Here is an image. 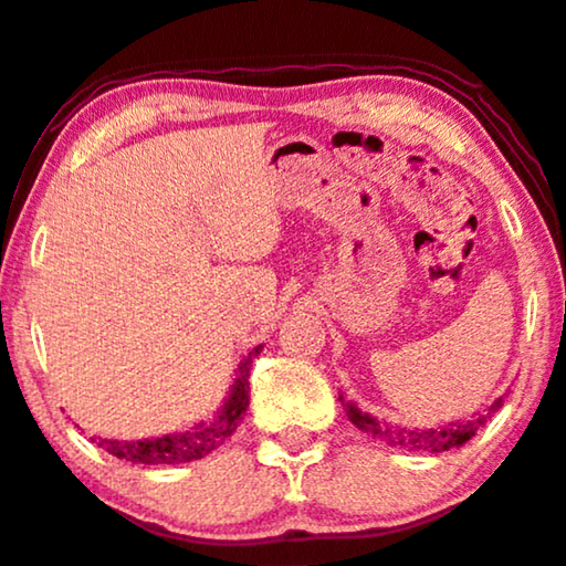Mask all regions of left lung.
Wrapping results in <instances>:
<instances>
[{
    "instance_id": "1",
    "label": "left lung",
    "mask_w": 566,
    "mask_h": 566,
    "mask_svg": "<svg viewBox=\"0 0 566 566\" xmlns=\"http://www.w3.org/2000/svg\"><path fill=\"white\" fill-rule=\"evenodd\" d=\"M339 400H343L348 419L358 427L360 432L382 440L385 446L390 448L424 451V453H442V451H453V448H461L467 440H472L480 427L503 406V398H495L485 411H478L472 419H455L442 427H424V430H419V427H392L387 424V421H379L377 417H371V413L360 411L353 400H345V398Z\"/></svg>"
}]
</instances>
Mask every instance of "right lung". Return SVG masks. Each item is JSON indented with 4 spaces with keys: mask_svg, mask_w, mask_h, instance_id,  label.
Listing matches in <instances>:
<instances>
[{
    "mask_svg": "<svg viewBox=\"0 0 566 566\" xmlns=\"http://www.w3.org/2000/svg\"><path fill=\"white\" fill-rule=\"evenodd\" d=\"M255 353H261V345L250 353L248 358L240 364V371H237L234 385L223 400L221 411L216 413L213 421L208 424H197L187 432H176V434H163V438H153V440H97L99 448H105L107 453H113L115 459L132 461V464H187V461H197L206 459L208 453H213L216 448H221L231 434H234L237 427L244 417L250 406V364H253Z\"/></svg>",
    "mask_w": 566,
    "mask_h": 566,
    "instance_id": "right-lung-1",
    "label": "right lung"
}]
</instances>
